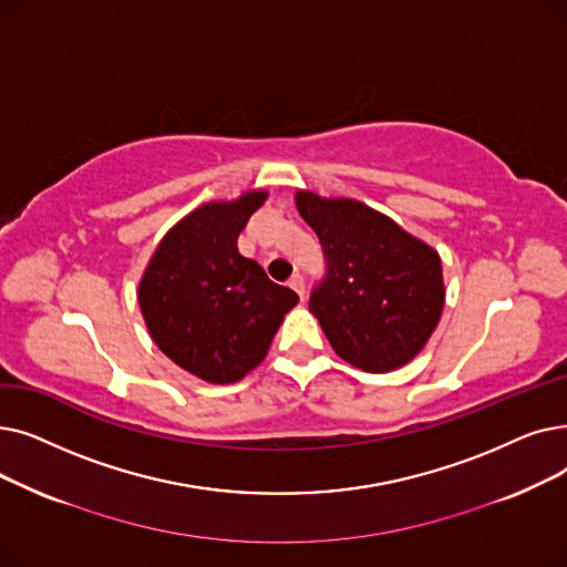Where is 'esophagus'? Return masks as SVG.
Returning a JSON list of instances; mask_svg holds the SVG:
<instances>
[{"mask_svg": "<svg viewBox=\"0 0 567 567\" xmlns=\"http://www.w3.org/2000/svg\"><path fill=\"white\" fill-rule=\"evenodd\" d=\"M288 286L300 295V298H305V279L300 277V275H295L290 281H288Z\"/></svg>", "mask_w": 567, "mask_h": 567, "instance_id": "34e87169", "label": "esophagus"}]
</instances>
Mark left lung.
Listing matches in <instances>:
<instances>
[{"mask_svg":"<svg viewBox=\"0 0 567 567\" xmlns=\"http://www.w3.org/2000/svg\"><path fill=\"white\" fill-rule=\"evenodd\" d=\"M295 203L326 260L309 311L334 353L371 373L413 360L445 302L439 254L358 200L300 192Z\"/></svg>","mask_w":567,"mask_h":567,"instance_id":"1","label":"left lung"}]
</instances>
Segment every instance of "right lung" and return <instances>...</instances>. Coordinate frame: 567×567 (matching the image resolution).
<instances>
[{
	"label": "right lung",
	"instance_id": "obj_1",
	"mask_svg": "<svg viewBox=\"0 0 567 567\" xmlns=\"http://www.w3.org/2000/svg\"><path fill=\"white\" fill-rule=\"evenodd\" d=\"M265 198L256 192L188 214L161 241L141 281L154 343L207 383H233L251 371L298 305V295L237 251L239 233Z\"/></svg>",
	"mask_w": 567,
	"mask_h": 567
}]
</instances>
